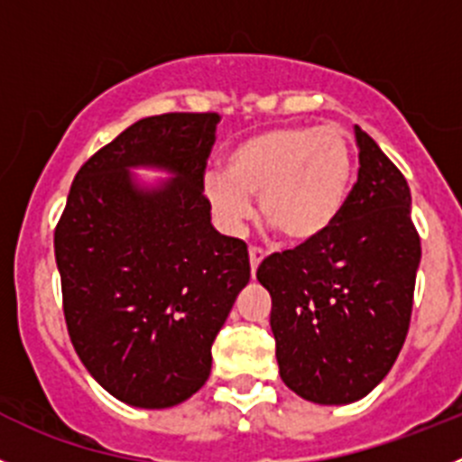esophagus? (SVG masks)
<instances>
[{"label": "esophagus", "instance_id": "obj_1", "mask_svg": "<svg viewBox=\"0 0 462 462\" xmlns=\"http://www.w3.org/2000/svg\"><path fill=\"white\" fill-rule=\"evenodd\" d=\"M248 257H251V273H253V278H255L257 266H260V262L264 260V251H262V248H257V245H251V251H248Z\"/></svg>", "mask_w": 462, "mask_h": 462}]
</instances>
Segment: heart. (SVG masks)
Here are the masks:
<instances>
[{
  "instance_id": "obj_1",
  "label": "heart",
  "mask_w": 462,
  "mask_h": 462,
  "mask_svg": "<svg viewBox=\"0 0 462 462\" xmlns=\"http://www.w3.org/2000/svg\"><path fill=\"white\" fill-rule=\"evenodd\" d=\"M351 175L342 129L280 127L236 145L227 154L226 175L205 178V196L227 235H239L253 211L251 196H260V214L271 227L284 239L310 241L337 221Z\"/></svg>"
}]
</instances>
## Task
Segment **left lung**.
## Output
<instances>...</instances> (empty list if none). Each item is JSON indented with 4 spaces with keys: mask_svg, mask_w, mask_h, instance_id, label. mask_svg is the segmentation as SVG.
Masks as SVG:
<instances>
[{
    "mask_svg": "<svg viewBox=\"0 0 462 462\" xmlns=\"http://www.w3.org/2000/svg\"><path fill=\"white\" fill-rule=\"evenodd\" d=\"M356 143L357 182L337 221L257 269L280 378L321 406L360 401L387 376L406 342L421 260L406 178L357 125Z\"/></svg>",
    "mask_w": 462,
    "mask_h": 462,
    "instance_id": "obj_1",
    "label": "left lung"
}]
</instances>
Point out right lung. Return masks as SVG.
<instances>
[{"label":"right lung","mask_w":462,"mask_h":462,"mask_svg":"<svg viewBox=\"0 0 462 462\" xmlns=\"http://www.w3.org/2000/svg\"><path fill=\"white\" fill-rule=\"evenodd\" d=\"M218 114L129 125L75 175L54 232L77 356L111 396L171 408L211 372V344L251 280L248 248L211 226L205 168ZM132 167L171 180L141 185Z\"/></svg>","instance_id":"add662e5"}]
</instances>
